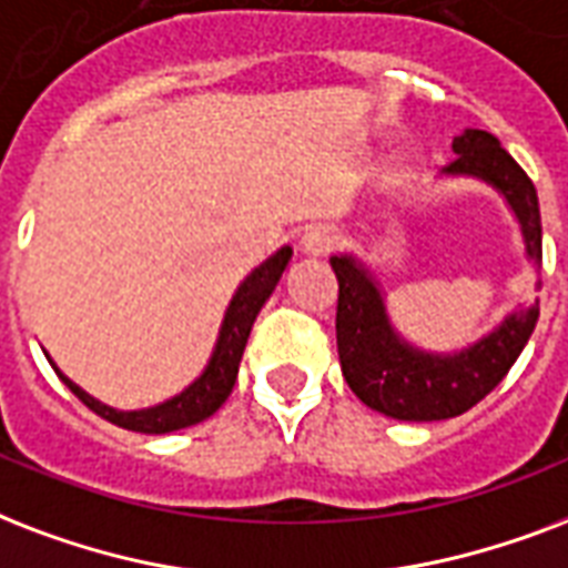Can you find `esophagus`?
Listing matches in <instances>:
<instances>
[{
  "label": "esophagus",
  "instance_id": "obj_1",
  "mask_svg": "<svg viewBox=\"0 0 568 568\" xmlns=\"http://www.w3.org/2000/svg\"><path fill=\"white\" fill-rule=\"evenodd\" d=\"M337 231L328 227V224H314V227H307L305 236H302V252L305 254H328L337 248Z\"/></svg>",
  "mask_w": 568,
  "mask_h": 568
}]
</instances>
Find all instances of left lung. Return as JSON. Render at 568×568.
I'll list each match as a JSON object with an SVG mask.
<instances>
[{"label": "left lung", "instance_id": "8db88e82", "mask_svg": "<svg viewBox=\"0 0 568 568\" xmlns=\"http://www.w3.org/2000/svg\"><path fill=\"white\" fill-rule=\"evenodd\" d=\"M444 174H471L498 189L516 213L530 261H542V219L534 180L486 130L453 139ZM337 275V355L349 388L364 406L397 420H444L477 406L516 364L539 320V307L507 316L500 328L459 355L420 353L390 328L382 293L355 257H332Z\"/></svg>", "mask_w": 568, "mask_h": 568}]
</instances>
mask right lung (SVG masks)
<instances>
[{
	"label": "right lung",
	"mask_w": 568,
	"mask_h": 568,
	"mask_svg": "<svg viewBox=\"0 0 568 568\" xmlns=\"http://www.w3.org/2000/svg\"><path fill=\"white\" fill-rule=\"evenodd\" d=\"M290 254H293V248L284 245L281 252L272 254L270 261L261 263V266L236 287L231 305L224 311V323L222 332H219V341H215L213 358L206 364V371L201 373L183 394H178V397L165 399V403H160V406L153 408H142V412H118V408L103 406L100 399L85 394V390L79 388V385H73L61 371L55 373H59L61 382H64V385H68L94 415H100L103 420H109V424L133 429V433L162 435L174 433V429H183V426L201 424V420H206L213 412L222 408L224 399L231 397L254 320H257L261 307L266 305V298L272 296V290H275V284L281 281V272H284V266L290 263Z\"/></svg>",
	"instance_id": "add662e5"
}]
</instances>
